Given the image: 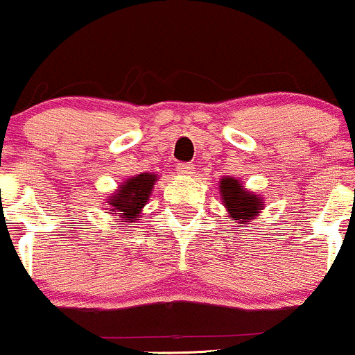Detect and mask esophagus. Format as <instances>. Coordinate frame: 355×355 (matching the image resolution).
I'll list each match as a JSON object with an SVG mask.
<instances>
[{
    "label": "esophagus",
    "mask_w": 355,
    "mask_h": 355,
    "mask_svg": "<svg viewBox=\"0 0 355 355\" xmlns=\"http://www.w3.org/2000/svg\"><path fill=\"white\" fill-rule=\"evenodd\" d=\"M177 171L180 175H184V177H194L196 166H194V164H191V163H180L177 166Z\"/></svg>",
    "instance_id": "1"
}]
</instances>
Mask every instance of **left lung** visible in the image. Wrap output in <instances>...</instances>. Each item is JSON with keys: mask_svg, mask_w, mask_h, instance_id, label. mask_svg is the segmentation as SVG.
<instances>
[{"mask_svg": "<svg viewBox=\"0 0 355 355\" xmlns=\"http://www.w3.org/2000/svg\"><path fill=\"white\" fill-rule=\"evenodd\" d=\"M221 204L227 207L228 216L239 227H245L249 221L261 216L264 209V198L252 191H247L237 177H221L218 182Z\"/></svg>", "mask_w": 355, "mask_h": 355, "instance_id": "8db88e82", "label": "left lung"}]
</instances>
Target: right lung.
<instances>
[{"label": "right lung", "mask_w": 355, "mask_h": 355, "mask_svg": "<svg viewBox=\"0 0 355 355\" xmlns=\"http://www.w3.org/2000/svg\"><path fill=\"white\" fill-rule=\"evenodd\" d=\"M156 180V173H139L127 178L118 185L116 191L106 198L105 209H110L113 216H120L121 220L127 221L125 225L137 221L148 204Z\"/></svg>", "instance_id": "obj_1"}]
</instances>
